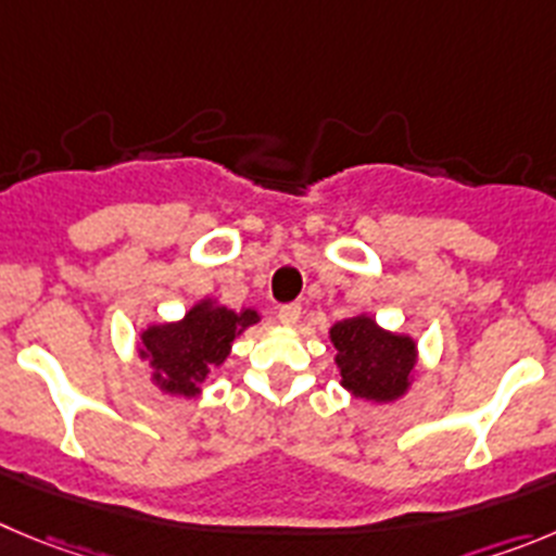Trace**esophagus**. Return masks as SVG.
<instances>
[{"label":"esophagus","instance_id":"1","mask_svg":"<svg viewBox=\"0 0 556 556\" xmlns=\"http://www.w3.org/2000/svg\"><path fill=\"white\" fill-rule=\"evenodd\" d=\"M299 315H302V307H299V304H282V307H279V324L293 326L295 320H299Z\"/></svg>","mask_w":556,"mask_h":556}]
</instances>
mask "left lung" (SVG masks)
<instances>
[{
    "mask_svg": "<svg viewBox=\"0 0 556 556\" xmlns=\"http://www.w3.org/2000/svg\"><path fill=\"white\" fill-rule=\"evenodd\" d=\"M337 349V365L342 370V387L365 401H395L408 387L414 370V340L387 334L376 320L349 318L331 329Z\"/></svg>",
    "mask_w": 556,
    "mask_h": 556,
    "instance_id": "8db88e82",
    "label": "left lung"
}]
</instances>
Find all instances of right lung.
Listing matches in <instances>:
<instances>
[{
    "label": "right lung",
    "mask_w": 556,
    "mask_h": 556,
    "mask_svg": "<svg viewBox=\"0 0 556 556\" xmlns=\"http://www.w3.org/2000/svg\"><path fill=\"white\" fill-rule=\"evenodd\" d=\"M257 320V313L243 309L241 315L225 307L197 304L180 324L153 326L142 334V356L155 367V381L175 395L194 397L207 370L227 359L230 342L247 326Z\"/></svg>",
    "instance_id": "right-lung-1"
}]
</instances>
